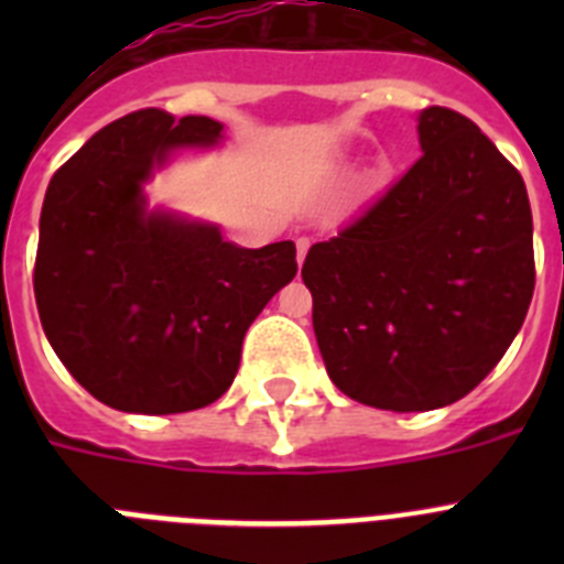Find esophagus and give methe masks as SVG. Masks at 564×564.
<instances>
[{
    "mask_svg": "<svg viewBox=\"0 0 564 564\" xmlns=\"http://www.w3.org/2000/svg\"><path fill=\"white\" fill-rule=\"evenodd\" d=\"M307 248H311V239H307V237H296V262H299V265L305 262Z\"/></svg>",
    "mask_w": 564,
    "mask_h": 564,
    "instance_id": "esophagus-1",
    "label": "esophagus"
}]
</instances>
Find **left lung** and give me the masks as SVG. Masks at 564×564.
I'll return each instance as SVG.
<instances>
[{
  "instance_id": "obj_1",
  "label": "left lung",
  "mask_w": 564,
  "mask_h": 564,
  "mask_svg": "<svg viewBox=\"0 0 564 564\" xmlns=\"http://www.w3.org/2000/svg\"><path fill=\"white\" fill-rule=\"evenodd\" d=\"M417 134L421 158L302 265L330 381L392 412L475 390L520 333L536 282L520 172L455 109H423Z\"/></svg>"
}]
</instances>
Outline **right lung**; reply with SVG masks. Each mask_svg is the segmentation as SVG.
I'll list each match as a JSON object with an SVG mask.
<instances>
[{"label":"right lung","mask_w":564,"mask_h":564,"mask_svg":"<svg viewBox=\"0 0 564 564\" xmlns=\"http://www.w3.org/2000/svg\"><path fill=\"white\" fill-rule=\"evenodd\" d=\"M220 132L206 115L138 109L93 134L44 194L33 271L44 336L112 410L174 415L217 401L251 322L296 276L291 239L239 248L214 226L147 212L152 169Z\"/></svg>","instance_id":"right-lung-1"}]
</instances>
